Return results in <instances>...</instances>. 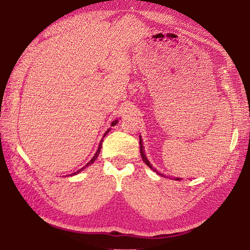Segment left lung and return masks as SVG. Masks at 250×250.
Listing matches in <instances>:
<instances>
[{"label": "left lung", "instance_id": "1", "mask_svg": "<svg viewBox=\"0 0 250 250\" xmlns=\"http://www.w3.org/2000/svg\"><path fill=\"white\" fill-rule=\"evenodd\" d=\"M142 137L139 136V145H141V155H142V159H143V161L145 162V163H146V165H148L150 168H151V169H153L154 171H156L154 168L152 167V165L150 164V162L148 161V159L146 158V154H145V151H144V146H143V143H142ZM176 180H180V178H176Z\"/></svg>", "mask_w": 250, "mask_h": 250}]
</instances>
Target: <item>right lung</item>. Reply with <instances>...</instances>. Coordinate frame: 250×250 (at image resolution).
Here are the masks:
<instances>
[{
	"mask_svg": "<svg viewBox=\"0 0 250 250\" xmlns=\"http://www.w3.org/2000/svg\"><path fill=\"white\" fill-rule=\"evenodd\" d=\"M117 124H118V120H117V119H116V120H114V121H113V123L111 124V125H112V126H114V125H117ZM108 132H109V129H108V130H107V131L105 132V134H104V136H103V137H105V135L107 134V133H108ZM102 142H103V138L101 139V142H100V144H99V147H98V150H97V152H96V154L94 155V158H92V159L90 160V162H88V163H87V164H86V166H84L83 168H81V169H80V170H78L77 172H73V173H71V175H70V176H73V175H77V173H79V172H80L81 170H82V169H84V168H85V167H87V166H89L90 164H92V163H94V162H95V161L97 160V158H98V155H99V153H100V151H101V147H102Z\"/></svg>",
	"mask_w": 250,
	"mask_h": 250,
	"instance_id": "obj_1",
	"label": "right lung"
}]
</instances>
